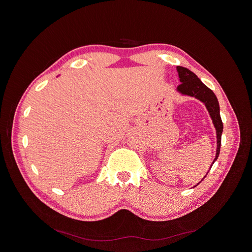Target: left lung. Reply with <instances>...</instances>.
Returning <instances> with one entry per match:
<instances>
[{
  "label": "left lung",
  "instance_id": "1",
  "mask_svg": "<svg viewBox=\"0 0 252 252\" xmlns=\"http://www.w3.org/2000/svg\"><path fill=\"white\" fill-rule=\"evenodd\" d=\"M177 70L179 73L180 82L182 83L181 85L178 86L177 91L181 93L182 95L194 97L199 101H201L202 103H204L211 119H213L214 126L217 129V153H216L214 162L211 163V166H213V164L218 159V157L220 155L221 134H222V128H223L220 114V105H219L218 98L215 95V93L209 88H207L194 72H192L188 68L182 67V66H177ZM207 174L205 175V177L207 176ZM204 178L201 181H203ZM199 183L197 185H199Z\"/></svg>",
  "mask_w": 252,
  "mask_h": 252
}]
</instances>
